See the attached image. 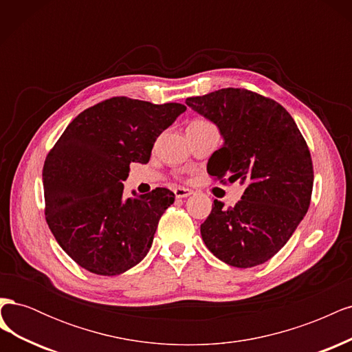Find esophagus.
Wrapping results in <instances>:
<instances>
[{
	"label": "esophagus",
	"instance_id": "34e87169",
	"mask_svg": "<svg viewBox=\"0 0 352 352\" xmlns=\"http://www.w3.org/2000/svg\"><path fill=\"white\" fill-rule=\"evenodd\" d=\"M175 195H176V198H186L189 195H192V190L186 189V188H176Z\"/></svg>",
	"mask_w": 352,
	"mask_h": 352
}]
</instances>
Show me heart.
Instances as JSON below:
<instances>
[{
  "label": "heart",
  "instance_id": "1",
  "mask_svg": "<svg viewBox=\"0 0 352 352\" xmlns=\"http://www.w3.org/2000/svg\"><path fill=\"white\" fill-rule=\"evenodd\" d=\"M198 122H199V120H198Z\"/></svg>",
  "mask_w": 352,
  "mask_h": 352
}]
</instances>
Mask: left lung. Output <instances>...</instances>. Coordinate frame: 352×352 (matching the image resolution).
Segmentation results:
<instances>
[{
	"label": "left lung",
	"mask_w": 352,
	"mask_h": 352,
	"mask_svg": "<svg viewBox=\"0 0 352 352\" xmlns=\"http://www.w3.org/2000/svg\"><path fill=\"white\" fill-rule=\"evenodd\" d=\"M186 105L223 138L208 173L245 185L235 207L214 199L201 225L202 241L233 267L263 264L289 241L310 207L314 175L307 142L279 102L247 89H219L186 98Z\"/></svg>",
	"instance_id": "obj_1"
}]
</instances>
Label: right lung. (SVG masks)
Here are the masks:
<instances>
[{"label":"right lung","mask_w":352,"mask_h":352,"mask_svg":"<svg viewBox=\"0 0 352 352\" xmlns=\"http://www.w3.org/2000/svg\"><path fill=\"white\" fill-rule=\"evenodd\" d=\"M186 110L114 97L82 111L48 153L45 219L60 247L80 267L122 274L150 251L158 220L175 194L155 188L123 198L129 164L150 162L154 142Z\"/></svg>","instance_id":"1"}]
</instances>
